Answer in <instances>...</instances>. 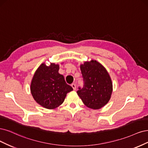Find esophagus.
I'll return each mask as SVG.
<instances>
[{
  "label": "esophagus",
  "mask_w": 148,
  "mask_h": 148,
  "mask_svg": "<svg viewBox=\"0 0 148 148\" xmlns=\"http://www.w3.org/2000/svg\"><path fill=\"white\" fill-rule=\"evenodd\" d=\"M71 87H72L73 88V89H74V90H76V85H75V84H71Z\"/></svg>",
  "instance_id": "1"
}]
</instances>
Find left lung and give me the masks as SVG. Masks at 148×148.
Here are the masks:
<instances>
[{
  "mask_svg": "<svg viewBox=\"0 0 148 148\" xmlns=\"http://www.w3.org/2000/svg\"><path fill=\"white\" fill-rule=\"evenodd\" d=\"M84 85L77 92L87 107L99 109L109 102L112 82L106 69L96 60L85 61L80 66Z\"/></svg>",
  "mask_w": 148,
  "mask_h": 148,
  "instance_id": "8db88e82",
  "label": "left lung"
}]
</instances>
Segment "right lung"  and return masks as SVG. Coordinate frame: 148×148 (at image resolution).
Instances as JSON below:
<instances>
[{
	"mask_svg": "<svg viewBox=\"0 0 148 148\" xmlns=\"http://www.w3.org/2000/svg\"><path fill=\"white\" fill-rule=\"evenodd\" d=\"M60 65L41 64L33 75L31 92L35 101L43 108L53 109L60 106L68 93L73 90L58 73Z\"/></svg>",
	"mask_w": 148,
	"mask_h": 148,
	"instance_id": "1",
	"label": "right lung"
}]
</instances>
